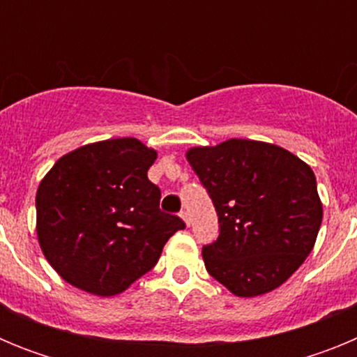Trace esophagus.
<instances>
[{"mask_svg":"<svg viewBox=\"0 0 357 357\" xmlns=\"http://www.w3.org/2000/svg\"><path fill=\"white\" fill-rule=\"evenodd\" d=\"M181 218H182V220H184L185 225H189V223H191V218H189V213H188V211H182V213H181Z\"/></svg>","mask_w":357,"mask_h":357,"instance_id":"obj_1","label":"esophagus"}]
</instances>
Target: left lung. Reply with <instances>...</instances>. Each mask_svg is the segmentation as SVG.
Instances as JSON below:
<instances>
[{"label": "left lung", "mask_w": 357, "mask_h": 357, "mask_svg": "<svg viewBox=\"0 0 357 357\" xmlns=\"http://www.w3.org/2000/svg\"><path fill=\"white\" fill-rule=\"evenodd\" d=\"M185 157L220 223L216 241L202 248L207 272L236 296L279 288L313 250L320 230L313 169L284 148L252 139L189 148Z\"/></svg>", "instance_id": "obj_1"}]
</instances>
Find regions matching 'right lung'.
Segmentation results:
<instances>
[{"instance_id":"right-lung-1","label":"right lung","mask_w":357,"mask_h":357,"mask_svg":"<svg viewBox=\"0 0 357 357\" xmlns=\"http://www.w3.org/2000/svg\"><path fill=\"white\" fill-rule=\"evenodd\" d=\"M157 151L134 137L98 141L53 164L37 189L40 250L66 282L98 296L123 293L155 266L182 230L148 181Z\"/></svg>"}]
</instances>
